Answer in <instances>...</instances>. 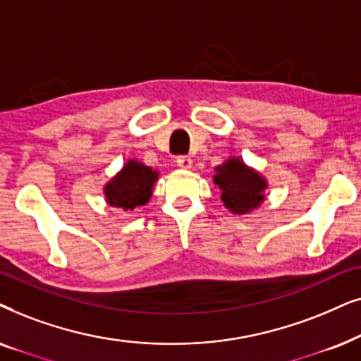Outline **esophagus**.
<instances>
[{
    "label": "esophagus",
    "mask_w": 361,
    "mask_h": 361,
    "mask_svg": "<svg viewBox=\"0 0 361 361\" xmlns=\"http://www.w3.org/2000/svg\"><path fill=\"white\" fill-rule=\"evenodd\" d=\"M191 163H193V160L186 155H181L176 158V165L180 168H183V170H188V168H191Z\"/></svg>",
    "instance_id": "obj_1"
}]
</instances>
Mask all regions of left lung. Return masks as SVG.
Here are the masks:
<instances>
[{"mask_svg": "<svg viewBox=\"0 0 361 361\" xmlns=\"http://www.w3.org/2000/svg\"><path fill=\"white\" fill-rule=\"evenodd\" d=\"M214 185L221 191V201L234 214H247L266 200L267 180L261 173L247 166L241 158L231 157L214 168Z\"/></svg>", "mask_w": 361, "mask_h": 361, "instance_id": "obj_1", "label": "left lung"}]
</instances>
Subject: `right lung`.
Segmentation results:
<instances>
[{
  "instance_id": "obj_1",
  "label": "right lung",
  "mask_w": 361,
  "mask_h": 361,
  "mask_svg": "<svg viewBox=\"0 0 361 361\" xmlns=\"http://www.w3.org/2000/svg\"><path fill=\"white\" fill-rule=\"evenodd\" d=\"M157 180V170H152L142 161L130 158L122 166V170L104 186L105 201L112 208L123 211H132L137 206H145L152 198Z\"/></svg>"
}]
</instances>
